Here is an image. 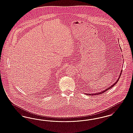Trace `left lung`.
<instances>
[{
  "label": "left lung",
  "instance_id": "obj_1",
  "mask_svg": "<svg viewBox=\"0 0 133 133\" xmlns=\"http://www.w3.org/2000/svg\"><path fill=\"white\" fill-rule=\"evenodd\" d=\"M122 70H121V72L120 73V74H119V76L118 77V79H117V80L111 86H110L108 88H107V89H105L104 90H103V91H101V92H98V93H95V94H86V95H89V96H95V95H99V94H102V93H104V92H105L106 91H107L108 90H109L111 88H112L113 86H114V85L116 84V83H117V82H118V81L119 80V78H120V77H121V72H122Z\"/></svg>",
  "mask_w": 133,
  "mask_h": 133
}]
</instances>
